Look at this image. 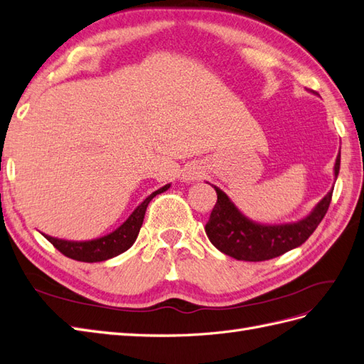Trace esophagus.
I'll use <instances>...</instances> for the list:
<instances>
[{"instance_id":"34e87169","label":"esophagus","mask_w":364,"mask_h":364,"mask_svg":"<svg viewBox=\"0 0 364 364\" xmlns=\"http://www.w3.org/2000/svg\"><path fill=\"white\" fill-rule=\"evenodd\" d=\"M200 174H202V173H200L199 168L190 166V168H187V171L183 173V179L188 181V182H194V181L200 179Z\"/></svg>"}]
</instances>
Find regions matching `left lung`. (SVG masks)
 Instances as JSON below:
<instances>
[{"label": "left lung", "mask_w": 364, "mask_h": 364, "mask_svg": "<svg viewBox=\"0 0 364 364\" xmlns=\"http://www.w3.org/2000/svg\"><path fill=\"white\" fill-rule=\"evenodd\" d=\"M340 173V154L333 165L335 179ZM218 202L213 208L205 233L211 244L237 261H267L304 244L326 216L332 190L303 219L289 224H259L242 215L227 194L215 187Z\"/></svg>", "instance_id": "8db88e82"}]
</instances>
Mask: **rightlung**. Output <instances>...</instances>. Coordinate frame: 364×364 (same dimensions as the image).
I'll return each mask as SVG.
<instances>
[{
    "label": "right lung",
    "mask_w": 364,
    "mask_h": 364,
    "mask_svg": "<svg viewBox=\"0 0 364 364\" xmlns=\"http://www.w3.org/2000/svg\"><path fill=\"white\" fill-rule=\"evenodd\" d=\"M171 187V183H166L165 187L156 190L154 193L140 203V205L131 213L129 218L119 228H115L112 233L92 239V241H66V239H58L44 235V237L70 259L82 261V262H102L111 259L114 256L127 252L129 247L136 242L139 236L140 227L144 224L145 211L148 203L156 194H161Z\"/></svg>",
    "instance_id": "right-lung-1"
}]
</instances>
